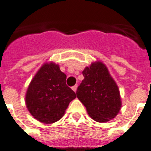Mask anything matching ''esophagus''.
I'll list each match as a JSON object with an SVG mask.
<instances>
[{"label":"esophagus","mask_w":151,"mask_h":151,"mask_svg":"<svg viewBox=\"0 0 151 151\" xmlns=\"http://www.w3.org/2000/svg\"><path fill=\"white\" fill-rule=\"evenodd\" d=\"M77 88H78V85H75V86L72 87V89H73L75 93H76V91H77Z\"/></svg>","instance_id":"34e87169"}]
</instances>
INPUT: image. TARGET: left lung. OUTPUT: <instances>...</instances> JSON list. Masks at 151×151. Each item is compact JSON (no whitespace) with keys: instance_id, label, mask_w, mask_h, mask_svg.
<instances>
[{"instance_id":"8db88e82","label":"left lung","mask_w":151,"mask_h":151,"mask_svg":"<svg viewBox=\"0 0 151 151\" xmlns=\"http://www.w3.org/2000/svg\"><path fill=\"white\" fill-rule=\"evenodd\" d=\"M82 74L84 80L76 94L89 116L100 123L115 118L121 108V98L119 88L106 65L101 62L93 63L85 68Z\"/></svg>"}]
</instances>
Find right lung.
Segmentation results:
<instances>
[{"label": "right lung", "instance_id": "1", "mask_svg": "<svg viewBox=\"0 0 151 151\" xmlns=\"http://www.w3.org/2000/svg\"><path fill=\"white\" fill-rule=\"evenodd\" d=\"M65 79L66 75L54 63H44L38 70L25 96L27 109L35 119L49 124L64 116L70 102L76 98Z\"/></svg>", "mask_w": 151, "mask_h": 151}]
</instances>
